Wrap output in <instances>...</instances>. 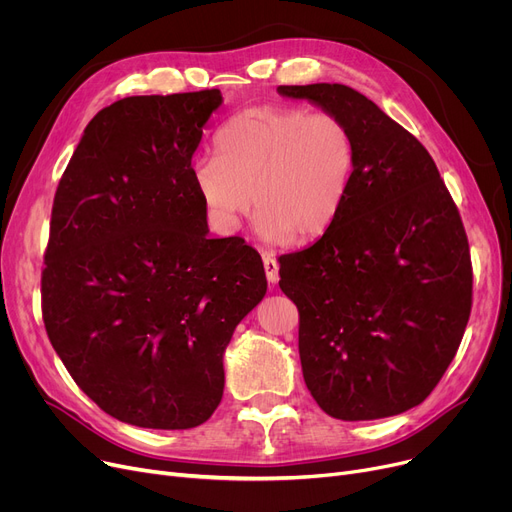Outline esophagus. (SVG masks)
Returning <instances> with one entry per match:
<instances>
[{
    "label": "esophagus",
    "mask_w": 512,
    "mask_h": 512,
    "mask_svg": "<svg viewBox=\"0 0 512 512\" xmlns=\"http://www.w3.org/2000/svg\"><path fill=\"white\" fill-rule=\"evenodd\" d=\"M263 270H265V278L270 284H276L280 280V265L276 261V255L270 251H263Z\"/></svg>",
    "instance_id": "obj_1"
}]
</instances>
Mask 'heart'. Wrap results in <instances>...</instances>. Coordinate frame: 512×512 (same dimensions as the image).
<instances>
[{
    "mask_svg": "<svg viewBox=\"0 0 512 512\" xmlns=\"http://www.w3.org/2000/svg\"><path fill=\"white\" fill-rule=\"evenodd\" d=\"M193 180L213 226L236 234L257 201V232L270 245L311 242L340 218L355 172L353 130L330 112L257 105L215 134Z\"/></svg>",
    "mask_w": 512,
    "mask_h": 512,
    "instance_id": "b5f03b06",
    "label": "heart"
}]
</instances>
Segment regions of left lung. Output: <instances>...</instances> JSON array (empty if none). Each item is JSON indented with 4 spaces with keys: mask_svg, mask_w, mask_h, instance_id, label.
<instances>
[{
    "mask_svg": "<svg viewBox=\"0 0 512 512\" xmlns=\"http://www.w3.org/2000/svg\"><path fill=\"white\" fill-rule=\"evenodd\" d=\"M278 93L340 116L357 145L336 224L280 257V288L301 315L305 384L342 421L405 413L436 388L469 321L459 209L427 149L359 91L317 83Z\"/></svg>",
    "mask_w": 512,
    "mask_h": 512,
    "instance_id": "8db88e82",
    "label": "left lung"
}]
</instances>
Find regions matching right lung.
<instances>
[{"instance_id": "right-lung-1", "label": "right lung", "mask_w": 512, "mask_h": 512, "mask_svg": "<svg viewBox=\"0 0 512 512\" xmlns=\"http://www.w3.org/2000/svg\"><path fill=\"white\" fill-rule=\"evenodd\" d=\"M218 89L126 97L89 122L60 180L41 276L47 336L99 409L188 429L224 394V351L265 297L261 257L209 238L193 180Z\"/></svg>"}]
</instances>
